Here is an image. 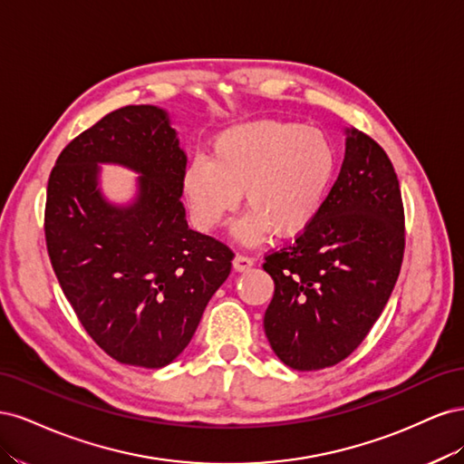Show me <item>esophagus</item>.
I'll return each mask as SVG.
<instances>
[{
    "mask_svg": "<svg viewBox=\"0 0 464 464\" xmlns=\"http://www.w3.org/2000/svg\"><path fill=\"white\" fill-rule=\"evenodd\" d=\"M254 265H256V259H254V257H247V256H236V257H234V269H236L237 273L249 271Z\"/></svg>",
    "mask_w": 464,
    "mask_h": 464,
    "instance_id": "esophagus-1",
    "label": "esophagus"
}]
</instances>
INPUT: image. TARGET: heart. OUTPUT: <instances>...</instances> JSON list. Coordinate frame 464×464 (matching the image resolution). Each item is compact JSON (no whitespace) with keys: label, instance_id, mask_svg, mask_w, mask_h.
<instances>
[{"label":"heart","instance_id":"b5f03b06","mask_svg":"<svg viewBox=\"0 0 464 464\" xmlns=\"http://www.w3.org/2000/svg\"><path fill=\"white\" fill-rule=\"evenodd\" d=\"M339 168L331 139L296 121L261 120L222 131L210 159L195 157L181 189L195 227L208 232L222 227L240 207L251 213L237 227L246 244L273 232L294 237L305 232L327 203Z\"/></svg>","mask_w":464,"mask_h":464}]
</instances>
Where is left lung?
Here are the masks:
<instances>
[{"label": "left lung", "mask_w": 464, "mask_h": 464, "mask_svg": "<svg viewBox=\"0 0 464 464\" xmlns=\"http://www.w3.org/2000/svg\"><path fill=\"white\" fill-rule=\"evenodd\" d=\"M341 174L321 215L265 256L275 280L263 327L275 354L300 372L331 368L366 339L404 256V207L387 152L346 130Z\"/></svg>", "instance_id": "obj_1"}]
</instances>
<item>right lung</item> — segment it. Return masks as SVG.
<instances>
[{
	"label": "right lung",
	"mask_w": 464,
	"mask_h": 464,
	"mask_svg": "<svg viewBox=\"0 0 464 464\" xmlns=\"http://www.w3.org/2000/svg\"><path fill=\"white\" fill-rule=\"evenodd\" d=\"M142 174L130 208L97 189V164ZM186 152L164 110L123 106L77 135L48 179L44 234L53 273L81 325L120 363L162 368L181 354L234 251L188 227Z\"/></svg>",
	"instance_id": "right-lung-1"
}]
</instances>
